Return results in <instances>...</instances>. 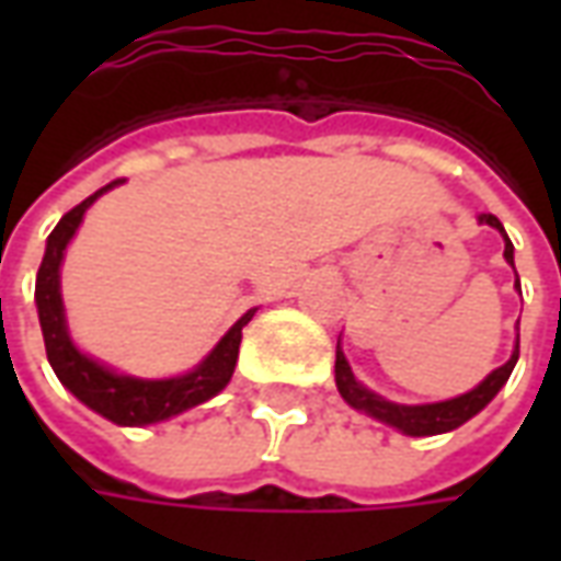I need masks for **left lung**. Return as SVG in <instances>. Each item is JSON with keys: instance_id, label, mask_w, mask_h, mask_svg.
<instances>
[{"instance_id": "left-lung-1", "label": "left lung", "mask_w": 561, "mask_h": 561, "mask_svg": "<svg viewBox=\"0 0 561 561\" xmlns=\"http://www.w3.org/2000/svg\"><path fill=\"white\" fill-rule=\"evenodd\" d=\"M481 225H493V228H499V233L505 237L507 264H514V245H511V240H507L502 221L495 219V216H490V213H483ZM517 288H519V279H517ZM517 357H519V342L505 366L493 369V373L483 378L478 388L469 390V393H462V397H457V400L433 402V405H397V402L381 400L378 393L366 390L364 385H357L352 376V366H348V360H345V354L336 352V388H340L342 400L348 402V405H354V409H360V412L366 414H373V417L390 423V426H397V430H402L405 435H438V433H447V430H457V426H462L469 417H474V414L481 412L483 405L493 400L495 393L502 390V385L511 378Z\"/></svg>"}]
</instances>
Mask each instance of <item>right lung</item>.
Here are the masks:
<instances>
[{
	"instance_id": "1",
	"label": "right lung",
	"mask_w": 561,
	"mask_h": 561,
	"mask_svg": "<svg viewBox=\"0 0 561 561\" xmlns=\"http://www.w3.org/2000/svg\"><path fill=\"white\" fill-rule=\"evenodd\" d=\"M123 180H114L87 201H80L78 207L68 209L59 219L50 237H47V252L38 267V279H35V304H38V321H42L44 348H47V360L54 366L56 378L66 385L83 405H90L92 412H99L107 421L119 423V426H144V423L168 421L173 414L195 409L209 397H216L233 376L237 366V354H240V340H243V328L255 312H245L237 324H233L225 340L209 352L204 364L197 366L195 373L180 378H164V381H144V378L116 376L102 364L90 360L87 354L75 348V342L68 340L66 316H62V294H59V264H62V252H66L68 240L78 231L83 213L92 201L104 195L107 188H114Z\"/></svg>"
}]
</instances>
